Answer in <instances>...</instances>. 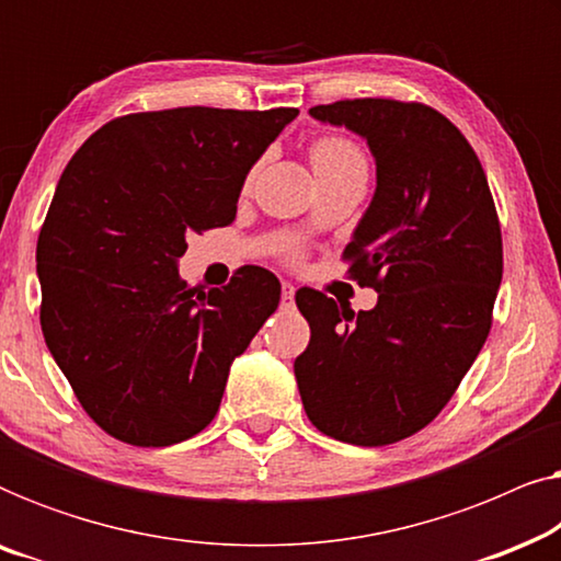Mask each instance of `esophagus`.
I'll return each instance as SVG.
<instances>
[{"label":"esophagus","mask_w":561,"mask_h":561,"mask_svg":"<svg viewBox=\"0 0 561 561\" xmlns=\"http://www.w3.org/2000/svg\"><path fill=\"white\" fill-rule=\"evenodd\" d=\"M294 298H296V288L290 286V283H283V286H280L283 306H294Z\"/></svg>","instance_id":"34e87169"}]
</instances>
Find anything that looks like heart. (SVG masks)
<instances>
[{
	"label": "heart",
	"mask_w": 561,
	"mask_h": 561,
	"mask_svg": "<svg viewBox=\"0 0 561 561\" xmlns=\"http://www.w3.org/2000/svg\"><path fill=\"white\" fill-rule=\"evenodd\" d=\"M311 163L317 175L324 173H340V171H365V156L359 150L357 142H352L350 137L342 135H321L311 142L309 148ZM257 171V168H255ZM255 171L250 173V179L255 175Z\"/></svg>",
	"instance_id": "heart-1"
}]
</instances>
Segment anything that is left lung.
Instances as JSON below:
<instances>
[{"instance_id": "8db88e82", "label": "left lung", "mask_w": 561, "mask_h": 561, "mask_svg": "<svg viewBox=\"0 0 561 561\" xmlns=\"http://www.w3.org/2000/svg\"><path fill=\"white\" fill-rule=\"evenodd\" d=\"M311 117L363 135L378 188L342 257L370 311L298 290L311 340L294 370L321 434L386 447L439 416L493 324L503 278L495 202L472 145L432 106L342 99Z\"/></svg>"}]
</instances>
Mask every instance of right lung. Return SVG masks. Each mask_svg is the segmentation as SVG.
I'll return each instance as SVG.
<instances>
[{
    "label": "right lung",
    "mask_w": 561,
    "mask_h": 561,
    "mask_svg": "<svg viewBox=\"0 0 561 561\" xmlns=\"http://www.w3.org/2000/svg\"><path fill=\"white\" fill-rule=\"evenodd\" d=\"M296 114H125L68 160L37 237L41 327L83 411L114 439L168 447L209 426L229 365L278 309L265 267L202 290L175 263L191 232L232 225L250 168Z\"/></svg>",
    "instance_id": "right-lung-1"
}]
</instances>
